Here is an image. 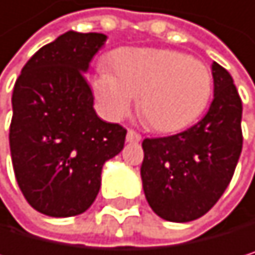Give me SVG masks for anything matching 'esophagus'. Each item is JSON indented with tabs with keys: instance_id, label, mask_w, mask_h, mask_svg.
<instances>
[{
	"instance_id": "obj_1",
	"label": "esophagus",
	"mask_w": 255,
	"mask_h": 255,
	"mask_svg": "<svg viewBox=\"0 0 255 255\" xmlns=\"http://www.w3.org/2000/svg\"><path fill=\"white\" fill-rule=\"evenodd\" d=\"M140 139H142V136L137 131H134L131 128L127 131V140H128V142H139Z\"/></svg>"
}]
</instances>
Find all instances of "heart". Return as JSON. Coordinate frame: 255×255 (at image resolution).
<instances>
[{"instance_id":"heart-1","label":"heart","mask_w":255,"mask_h":255,"mask_svg":"<svg viewBox=\"0 0 255 255\" xmlns=\"http://www.w3.org/2000/svg\"><path fill=\"white\" fill-rule=\"evenodd\" d=\"M113 73L99 72L95 95L107 118L119 121L139 98L143 119L157 131H177L207 109L213 76L202 61L173 50L125 48L112 58Z\"/></svg>"}]
</instances>
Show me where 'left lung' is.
<instances>
[{"instance_id":"obj_1","label":"left lung","mask_w":255,"mask_h":255,"mask_svg":"<svg viewBox=\"0 0 255 255\" xmlns=\"http://www.w3.org/2000/svg\"><path fill=\"white\" fill-rule=\"evenodd\" d=\"M214 99L208 113L188 130L142 142L140 176L151 210L170 222L207 214L230 185L242 134V99L231 75L213 64Z\"/></svg>"}]
</instances>
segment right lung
<instances>
[{"instance_id": "add662e5", "label": "right lung", "mask_w": 255, "mask_h": 255, "mask_svg": "<svg viewBox=\"0 0 255 255\" xmlns=\"http://www.w3.org/2000/svg\"><path fill=\"white\" fill-rule=\"evenodd\" d=\"M105 39L67 32L41 47L15 82L8 131L13 171L25 200L45 216L89 210L102 165L124 148L127 130L98 118L84 76Z\"/></svg>"}]
</instances>
